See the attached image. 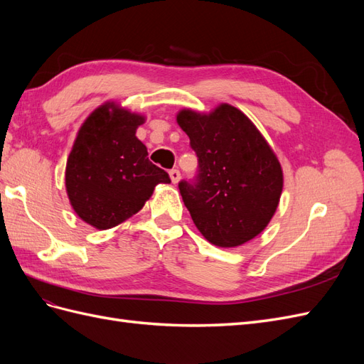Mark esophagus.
<instances>
[{
    "mask_svg": "<svg viewBox=\"0 0 364 364\" xmlns=\"http://www.w3.org/2000/svg\"><path fill=\"white\" fill-rule=\"evenodd\" d=\"M168 174H170V179H171L173 183H178V182L181 181V171H179V170L173 168V170L168 171Z\"/></svg>",
    "mask_w": 364,
    "mask_h": 364,
    "instance_id": "34e87169",
    "label": "esophagus"
}]
</instances>
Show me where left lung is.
Wrapping results in <instances>:
<instances>
[{
  "label": "left lung",
  "mask_w": 364,
  "mask_h": 364,
  "mask_svg": "<svg viewBox=\"0 0 364 364\" xmlns=\"http://www.w3.org/2000/svg\"><path fill=\"white\" fill-rule=\"evenodd\" d=\"M199 158L194 182H179L182 200L200 234L215 246L235 247L261 234L277 211L282 168L255 124L230 105L176 117Z\"/></svg>",
  "instance_id": "1"
}]
</instances>
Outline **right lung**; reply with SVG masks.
<instances>
[{"label":"right lung","mask_w":364,"mask_h":364,"mask_svg":"<svg viewBox=\"0 0 364 364\" xmlns=\"http://www.w3.org/2000/svg\"><path fill=\"white\" fill-rule=\"evenodd\" d=\"M146 118L107 102L85 119L67 161L65 186L83 222L114 228L136 214L168 173L151 164L136 138Z\"/></svg>","instance_id":"right-lung-1"}]
</instances>
